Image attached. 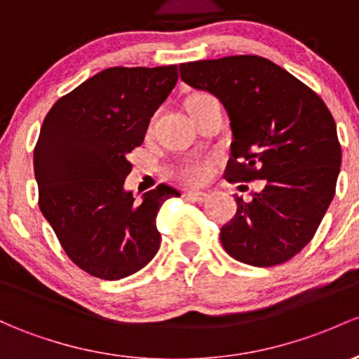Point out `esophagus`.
<instances>
[{
  "instance_id": "34e87169",
  "label": "esophagus",
  "mask_w": 359,
  "mask_h": 359,
  "mask_svg": "<svg viewBox=\"0 0 359 359\" xmlns=\"http://www.w3.org/2000/svg\"><path fill=\"white\" fill-rule=\"evenodd\" d=\"M209 194H207V191H188L187 194V198L188 200H191V202H198V203H202V202H207V200H209Z\"/></svg>"
}]
</instances>
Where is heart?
<instances>
[{"mask_svg": "<svg viewBox=\"0 0 359 359\" xmlns=\"http://www.w3.org/2000/svg\"><path fill=\"white\" fill-rule=\"evenodd\" d=\"M210 99H212L210 95L207 94L194 95V97L188 99L187 107L198 106V104L210 101ZM210 175H212L210 161L202 159V157H187V159H183L178 165H176V176H178L180 180H183L184 183L200 184L203 183V181L209 180Z\"/></svg>", "mask_w": 359, "mask_h": 359, "instance_id": "obj_1", "label": "heart"}]
</instances>
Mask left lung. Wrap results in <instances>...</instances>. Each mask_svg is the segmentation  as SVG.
Wrapping results in <instances>:
<instances>
[{
	"mask_svg": "<svg viewBox=\"0 0 359 359\" xmlns=\"http://www.w3.org/2000/svg\"><path fill=\"white\" fill-rule=\"evenodd\" d=\"M181 80L219 99L233 142L227 181L265 180L221 229L231 257L253 267L292 258L313 238L335 194L341 145L325 102L271 60L226 56L180 65Z\"/></svg>",
	"mask_w": 359,
	"mask_h": 359,
	"instance_id": "8db88e82",
	"label": "left lung"
}]
</instances>
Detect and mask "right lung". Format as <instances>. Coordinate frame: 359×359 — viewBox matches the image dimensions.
<instances>
[{"mask_svg": "<svg viewBox=\"0 0 359 359\" xmlns=\"http://www.w3.org/2000/svg\"><path fill=\"white\" fill-rule=\"evenodd\" d=\"M178 82V67H114L57 99L34 149L39 209L76 267L104 280L138 272L161 246L156 217L176 188L135 200L128 154Z\"/></svg>", "mask_w": 359, "mask_h": 359, "instance_id": "1", "label": "right lung"}]
</instances>
